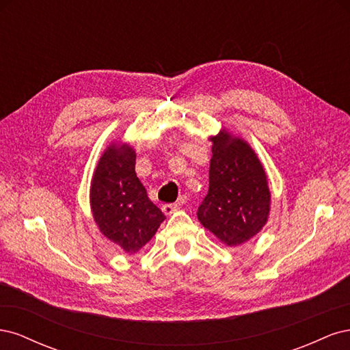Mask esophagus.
I'll use <instances>...</instances> for the list:
<instances>
[{
    "mask_svg": "<svg viewBox=\"0 0 350 350\" xmlns=\"http://www.w3.org/2000/svg\"><path fill=\"white\" fill-rule=\"evenodd\" d=\"M179 210V204H163L162 206V211L166 215V216H171L172 213H175V211Z\"/></svg>",
    "mask_w": 350,
    "mask_h": 350,
    "instance_id": "obj_1",
    "label": "esophagus"
}]
</instances>
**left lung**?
<instances>
[{
    "mask_svg": "<svg viewBox=\"0 0 350 350\" xmlns=\"http://www.w3.org/2000/svg\"><path fill=\"white\" fill-rule=\"evenodd\" d=\"M208 193L197 210L200 224L229 247L256 237L267 224V175L251 146L221 130L210 137Z\"/></svg>",
    "mask_w": 350,
    "mask_h": 350,
    "instance_id": "1",
    "label": "left lung"
}]
</instances>
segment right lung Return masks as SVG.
<instances>
[{"instance_id":"right-lung-1","label":"right lung","mask_w":350,"mask_h":350,"mask_svg":"<svg viewBox=\"0 0 350 350\" xmlns=\"http://www.w3.org/2000/svg\"><path fill=\"white\" fill-rule=\"evenodd\" d=\"M90 207L99 230L126 254L139 252L166 219L137 178L135 152L126 144L109 146L99 159Z\"/></svg>"}]
</instances>
